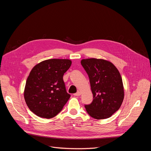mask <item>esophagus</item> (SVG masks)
<instances>
[{
  "mask_svg": "<svg viewBox=\"0 0 151 151\" xmlns=\"http://www.w3.org/2000/svg\"><path fill=\"white\" fill-rule=\"evenodd\" d=\"M81 94V93L80 92V91H78V92H77L76 93L74 94V95L75 96H80Z\"/></svg>",
  "mask_w": 151,
  "mask_h": 151,
  "instance_id": "34e87169",
  "label": "esophagus"
}]
</instances>
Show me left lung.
<instances>
[{
  "mask_svg": "<svg viewBox=\"0 0 151 151\" xmlns=\"http://www.w3.org/2000/svg\"><path fill=\"white\" fill-rule=\"evenodd\" d=\"M88 74L93 101L85 105L89 115L95 119H106L120 108L124 88L117 68L104 59L87 58L81 61Z\"/></svg>",
  "mask_w": 151,
  "mask_h": 151,
  "instance_id": "1",
  "label": "left lung"
}]
</instances>
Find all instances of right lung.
I'll return each instance as SVG.
<instances>
[{"mask_svg": "<svg viewBox=\"0 0 151 151\" xmlns=\"http://www.w3.org/2000/svg\"><path fill=\"white\" fill-rule=\"evenodd\" d=\"M68 59H48L36 64L26 80L24 97L27 106L35 115L51 118L60 112L70 95L63 80L70 68Z\"/></svg>", "mask_w": 151, "mask_h": 151, "instance_id": "add662e5", "label": "right lung"}]
</instances>
